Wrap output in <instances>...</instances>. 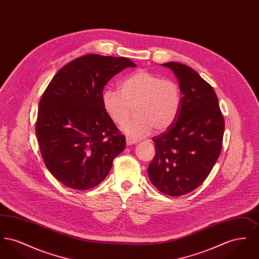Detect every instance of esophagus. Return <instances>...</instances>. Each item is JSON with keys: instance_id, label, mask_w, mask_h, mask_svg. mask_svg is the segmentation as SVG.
<instances>
[{"instance_id": "esophagus-1", "label": "esophagus", "mask_w": 259, "mask_h": 259, "mask_svg": "<svg viewBox=\"0 0 259 259\" xmlns=\"http://www.w3.org/2000/svg\"><path fill=\"white\" fill-rule=\"evenodd\" d=\"M137 143V141H135V140H132L131 138H126V145L129 147V146H132V145H134V144H136Z\"/></svg>"}]
</instances>
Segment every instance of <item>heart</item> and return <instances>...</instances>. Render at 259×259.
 <instances>
[{
    "instance_id": "b5f03b06",
    "label": "heart",
    "mask_w": 259,
    "mask_h": 259,
    "mask_svg": "<svg viewBox=\"0 0 259 259\" xmlns=\"http://www.w3.org/2000/svg\"><path fill=\"white\" fill-rule=\"evenodd\" d=\"M102 104L111 120L119 125L134 107L135 116L124 123L122 130L130 138L141 139L153 128L163 132L176 122L182 107V92L176 81L139 70L124 77L119 91L106 89Z\"/></svg>"
}]
</instances>
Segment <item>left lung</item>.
Wrapping results in <instances>:
<instances>
[{"instance_id":"8db88e82","label":"left lung","mask_w":259,"mask_h":259,"mask_svg":"<svg viewBox=\"0 0 259 259\" xmlns=\"http://www.w3.org/2000/svg\"><path fill=\"white\" fill-rule=\"evenodd\" d=\"M162 66L178 78L182 107L176 122L152 139L156 152L148 177L162 193L178 197L209 176L222 151L224 119L213 88L200 74L181 63Z\"/></svg>"}]
</instances>
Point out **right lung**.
Segmentation results:
<instances>
[{
  "mask_svg": "<svg viewBox=\"0 0 259 259\" xmlns=\"http://www.w3.org/2000/svg\"><path fill=\"white\" fill-rule=\"evenodd\" d=\"M136 64L125 57L88 54L53 76L38 104L36 134L44 162L63 185L90 189L106 179L126 140L105 111L103 89Z\"/></svg>",
  "mask_w": 259,
  "mask_h": 259,
  "instance_id": "1",
  "label": "right lung"
}]
</instances>
